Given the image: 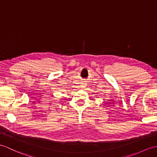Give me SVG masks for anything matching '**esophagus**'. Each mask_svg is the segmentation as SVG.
<instances>
[{"instance_id": "obj_1", "label": "esophagus", "mask_w": 157, "mask_h": 157, "mask_svg": "<svg viewBox=\"0 0 157 157\" xmlns=\"http://www.w3.org/2000/svg\"><path fill=\"white\" fill-rule=\"evenodd\" d=\"M81 86L82 88H85L86 86V84L85 83V81H82V82H81Z\"/></svg>"}]
</instances>
